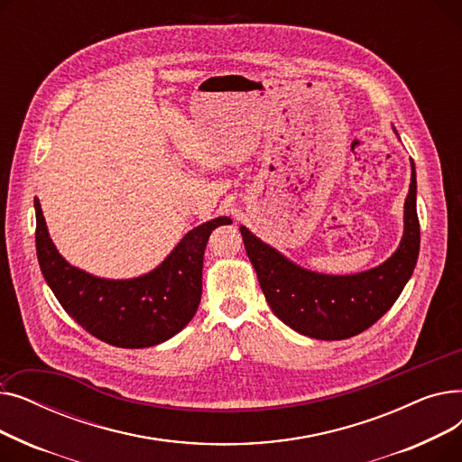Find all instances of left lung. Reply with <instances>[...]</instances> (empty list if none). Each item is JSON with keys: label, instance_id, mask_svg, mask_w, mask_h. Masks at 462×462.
I'll list each match as a JSON object with an SVG mask.
<instances>
[{"label": "left lung", "instance_id": "1", "mask_svg": "<svg viewBox=\"0 0 462 462\" xmlns=\"http://www.w3.org/2000/svg\"><path fill=\"white\" fill-rule=\"evenodd\" d=\"M393 133L399 138L395 127ZM410 170L399 247L371 270L348 275L312 272L265 244L247 226H239L265 301L281 322L305 337L343 341L365 331L392 309L414 273L420 254L418 181L411 159Z\"/></svg>", "mask_w": 462, "mask_h": 462}]
</instances>
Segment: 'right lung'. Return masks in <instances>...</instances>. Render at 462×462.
<instances>
[{
	"label": "right lung",
	"instance_id": "1",
	"mask_svg": "<svg viewBox=\"0 0 462 462\" xmlns=\"http://www.w3.org/2000/svg\"><path fill=\"white\" fill-rule=\"evenodd\" d=\"M35 206V247L42 277L69 317L117 348H148L180 333L200 305L202 265L209 234L230 217H215L189 230L152 272L131 279H105L67 262Z\"/></svg>",
	"mask_w": 462,
	"mask_h": 462
}]
</instances>
